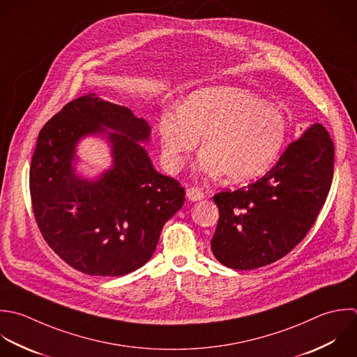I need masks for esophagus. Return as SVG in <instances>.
Returning <instances> with one entry per match:
<instances>
[{
  "mask_svg": "<svg viewBox=\"0 0 357 357\" xmlns=\"http://www.w3.org/2000/svg\"><path fill=\"white\" fill-rule=\"evenodd\" d=\"M186 195H188V199L192 200V202H197V200H202V199L204 197L203 189H202V188H197V186H190V188H188Z\"/></svg>",
  "mask_w": 357,
  "mask_h": 357,
  "instance_id": "1",
  "label": "esophagus"
}]
</instances>
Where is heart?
Instances as JSON below:
<instances>
[{"label":"heart","instance_id":"heart-1","mask_svg":"<svg viewBox=\"0 0 357 357\" xmlns=\"http://www.w3.org/2000/svg\"><path fill=\"white\" fill-rule=\"evenodd\" d=\"M162 157L178 169L202 137L200 169L242 183L264 175L278 160L287 139L285 115L246 90L210 87L192 93L182 112L161 115Z\"/></svg>","mask_w":357,"mask_h":357}]
</instances>
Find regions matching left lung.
Returning a JSON list of instances; mask_svg holds the SVG:
<instances>
[{"mask_svg": "<svg viewBox=\"0 0 357 357\" xmlns=\"http://www.w3.org/2000/svg\"><path fill=\"white\" fill-rule=\"evenodd\" d=\"M334 143L312 125L259 181L214 195L220 220L211 239L215 259L255 270L287 256L314 225L334 176Z\"/></svg>", "mask_w": 357, "mask_h": 357, "instance_id": "obj_1", "label": "left lung"}]
</instances>
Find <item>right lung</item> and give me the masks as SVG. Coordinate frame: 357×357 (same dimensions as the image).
I'll return each mask as SVG.
<instances>
[{"label":"right lung","mask_w":357,"mask_h":357,"mask_svg":"<svg viewBox=\"0 0 357 357\" xmlns=\"http://www.w3.org/2000/svg\"><path fill=\"white\" fill-rule=\"evenodd\" d=\"M96 132L107 133L114 165L87 181L71 162L78 139ZM149 136L143 118L94 93L68 102L40 130L29 174L33 214L47 245L75 270L119 277L140 268L183 206L185 188L158 174L139 144Z\"/></svg>","instance_id":"add662e5"}]
</instances>
